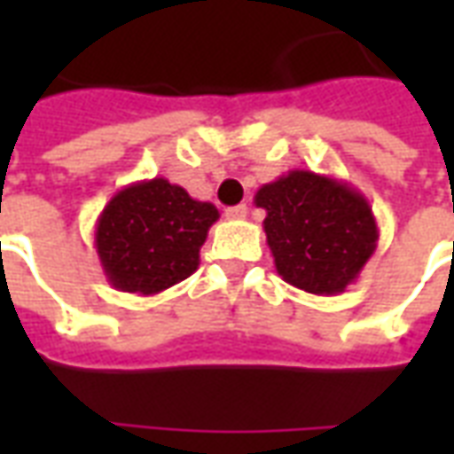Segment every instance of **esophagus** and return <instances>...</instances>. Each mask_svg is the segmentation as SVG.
<instances>
[{
    "instance_id": "obj_1",
    "label": "esophagus",
    "mask_w": 454,
    "mask_h": 454,
    "mask_svg": "<svg viewBox=\"0 0 454 454\" xmlns=\"http://www.w3.org/2000/svg\"><path fill=\"white\" fill-rule=\"evenodd\" d=\"M246 216H247L246 204H238V207H228L226 208V218H233V221H238V218H246Z\"/></svg>"
}]
</instances>
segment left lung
Wrapping results in <instances>:
<instances>
[{
	"mask_svg": "<svg viewBox=\"0 0 454 454\" xmlns=\"http://www.w3.org/2000/svg\"><path fill=\"white\" fill-rule=\"evenodd\" d=\"M267 246L279 277L309 294L335 296L360 277L377 250L370 201L348 182L292 169L257 189Z\"/></svg>",
	"mask_w": 454,
	"mask_h": 454,
	"instance_id": "left-lung-1",
	"label": "left lung"
}]
</instances>
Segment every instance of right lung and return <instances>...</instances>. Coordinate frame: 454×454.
Returning <instances> with one entry per match:
<instances>
[{"instance_id":"add662e5","label":"right lung","mask_w":454,"mask_h":454,"mask_svg":"<svg viewBox=\"0 0 454 454\" xmlns=\"http://www.w3.org/2000/svg\"><path fill=\"white\" fill-rule=\"evenodd\" d=\"M218 208L192 199L165 177L119 189L94 226V247L106 282L129 294L153 296L187 279Z\"/></svg>"}]
</instances>
